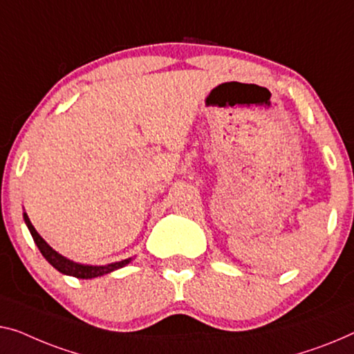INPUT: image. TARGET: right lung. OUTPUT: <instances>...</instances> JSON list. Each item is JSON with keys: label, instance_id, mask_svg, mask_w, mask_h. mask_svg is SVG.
Wrapping results in <instances>:
<instances>
[{"label": "right lung", "instance_id": "add662e5", "mask_svg": "<svg viewBox=\"0 0 354 354\" xmlns=\"http://www.w3.org/2000/svg\"><path fill=\"white\" fill-rule=\"evenodd\" d=\"M24 219H25V224L28 225L30 229V234L33 236L36 246L39 248L41 254L46 257V261L50 263L52 267L57 268L60 273H65V275H70V277H76V278H82V279H88V278H95V277H102L104 273H109L113 270H118V268L124 267L129 263L131 259H125V261H120V262H114V263H108V266H82V263H76L70 259H66V257H63L59 252L52 250V248L46 243L44 240H42V236L36 232V229L33 227V224L30 223L28 216L26 213H24Z\"/></svg>", "mask_w": 354, "mask_h": 354}]
</instances>
